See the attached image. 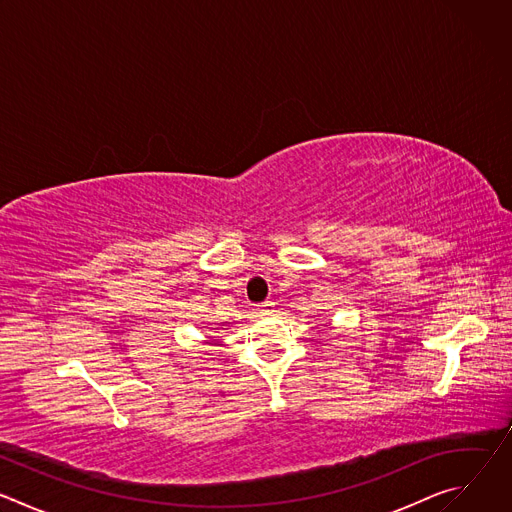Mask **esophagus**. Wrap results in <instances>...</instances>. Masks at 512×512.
<instances>
[{
	"label": "esophagus",
	"instance_id": "esophagus-1",
	"mask_svg": "<svg viewBox=\"0 0 512 512\" xmlns=\"http://www.w3.org/2000/svg\"><path fill=\"white\" fill-rule=\"evenodd\" d=\"M257 310L261 312V314H269V312H273L275 310V302H271V300H267V302H263V304H259L257 306Z\"/></svg>",
	"mask_w": 512,
	"mask_h": 512
}]
</instances>
